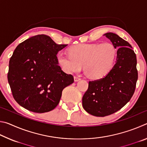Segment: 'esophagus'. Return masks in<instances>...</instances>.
<instances>
[{"label":"esophagus","mask_w":147,"mask_h":147,"mask_svg":"<svg viewBox=\"0 0 147 147\" xmlns=\"http://www.w3.org/2000/svg\"><path fill=\"white\" fill-rule=\"evenodd\" d=\"M74 82H78L80 80V78H79V77H78V76H74Z\"/></svg>","instance_id":"esophagus-1"}]
</instances>
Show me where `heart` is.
I'll use <instances>...</instances> for the list:
<instances>
[{
	"instance_id": "b5f03b06",
	"label": "heart",
	"mask_w": 147,
	"mask_h": 147,
	"mask_svg": "<svg viewBox=\"0 0 147 147\" xmlns=\"http://www.w3.org/2000/svg\"><path fill=\"white\" fill-rule=\"evenodd\" d=\"M68 54L60 53L57 59L64 72L71 74L81 70L94 79L106 76L114 65L117 49L109 42L103 43H80L68 49Z\"/></svg>"
}]
</instances>
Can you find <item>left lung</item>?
Wrapping results in <instances>:
<instances>
[{
    "label": "left lung",
    "instance_id": "left-lung-1",
    "mask_svg": "<svg viewBox=\"0 0 147 147\" xmlns=\"http://www.w3.org/2000/svg\"><path fill=\"white\" fill-rule=\"evenodd\" d=\"M116 49L115 64L102 78L89 82L82 98L87 112L96 117H105L117 112L127 104L135 92L138 78L137 58L131 46L118 35L104 34Z\"/></svg>",
    "mask_w": 147,
    "mask_h": 147
}]
</instances>
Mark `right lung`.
<instances>
[{"label": "right lung", "mask_w": 147, "mask_h": 147, "mask_svg": "<svg viewBox=\"0 0 147 147\" xmlns=\"http://www.w3.org/2000/svg\"><path fill=\"white\" fill-rule=\"evenodd\" d=\"M67 45L41 34L16 47L9 59L8 80L20 106L40 113L58 106L63 89L74 82L73 76L64 73L57 59V54Z\"/></svg>", "instance_id": "add662e5"}]
</instances>
